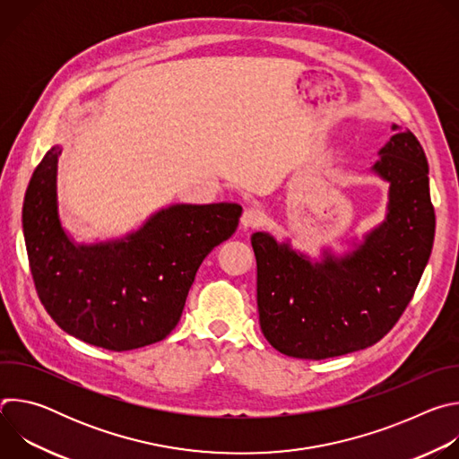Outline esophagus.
I'll use <instances>...</instances> for the list:
<instances>
[{"label": "esophagus", "instance_id": "34e87169", "mask_svg": "<svg viewBox=\"0 0 459 459\" xmlns=\"http://www.w3.org/2000/svg\"><path fill=\"white\" fill-rule=\"evenodd\" d=\"M264 223V212L257 207H248L245 209L243 216H241V227L243 229H254Z\"/></svg>", "mask_w": 459, "mask_h": 459}]
</instances>
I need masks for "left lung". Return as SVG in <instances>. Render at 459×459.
Instances as JSON below:
<instances>
[{"mask_svg": "<svg viewBox=\"0 0 459 459\" xmlns=\"http://www.w3.org/2000/svg\"><path fill=\"white\" fill-rule=\"evenodd\" d=\"M392 128L374 165L390 181L388 214L356 252L310 265L269 234L250 239L259 325L281 354L326 359L367 349L392 331L416 292L436 230L429 165L411 130Z\"/></svg>", "mask_w": 459, "mask_h": 459, "instance_id": "left-lung-1", "label": "left lung"}]
</instances>
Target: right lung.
<instances>
[{
	"label": "right lung",
	"instance_id": "add662e5",
	"mask_svg": "<svg viewBox=\"0 0 459 459\" xmlns=\"http://www.w3.org/2000/svg\"><path fill=\"white\" fill-rule=\"evenodd\" d=\"M59 147L36 167L23 234L38 298L65 333L108 351L165 340L178 325L202 261L239 223L236 204L176 205L126 241L76 247L56 211Z\"/></svg>",
	"mask_w": 459,
	"mask_h": 459
}]
</instances>
